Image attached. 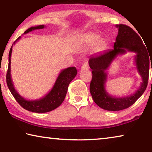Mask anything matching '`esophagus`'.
Segmentation results:
<instances>
[{
  "label": "esophagus",
  "mask_w": 152,
  "mask_h": 152,
  "mask_svg": "<svg viewBox=\"0 0 152 152\" xmlns=\"http://www.w3.org/2000/svg\"><path fill=\"white\" fill-rule=\"evenodd\" d=\"M88 65L87 63H84L81 67L82 70H88Z\"/></svg>",
  "instance_id": "obj_1"
}]
</instances>
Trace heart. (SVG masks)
<instances>
[{
    "mask_svg": "<svg viewBox=\"0 0 152 152\" xmlns=\"http://www.w3.org/2000/svg\"><path fill=\"white\" fill-rule=\"evenodd\" d=\"M99 35L96 33H91L83 36L82 39V43L85 46H92L96 43L97 50L101 49L104 45L103 40L99 39Z\"/></svg>",
    "mask_w": 152,
    "mask_h": 152,
    "instance_id": "obj_1",
    "label": "heart"
}]
</instances>
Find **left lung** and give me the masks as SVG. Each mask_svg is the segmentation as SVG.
<instances>
[{
    "mask_svg": "<svg viewBox=\"0 0 152 152\" xmlns=\"http://www.w3.org/2000/svg\"><path fill=\"white\" fill-rule=\"evenodd\" d=\"M115 26L118 28V35L114 43V48L92 55L88 60L92 74L90 84V92L92 99L99 107L111 111L127 109L143 94L148 86L151 60L148 48L146 49L141 37L134 30L123 24ZM127 51L136 53L135 63L138 73L142 78V82L135 93L130 96H110L105 89V83L107 79L106 70L117 55L124 54Z\"/></svg>",
    "mask_w": 152,
    "mask_h": 152,
    "instance_id": "1",
    "label": "left lung"
}]
</instances>
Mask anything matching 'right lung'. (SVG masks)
I'll return each instance as SVG.
<instances>
[{"label": "right lung", "mask_w": 152, "mask_h": 152, "mask_svg": "<svg viewBox=\"0 0 152 152\" xmlns=\"http://www.w3.org/2000/svg\"><path fill=\"white\" fill-rule=\"evenodd\" d=\"M45 25H43L31 27L25 31L24 34H26V33L35 29H43ZM20 39V37H18L17 39L13 43L9 53V67L6 78L9 89L18 103L23 109L29 110V111L37 113H43L54 110L62 103L64 99H65L67 91H68L69 84L75 78L77 73H78L76 68L75 67H69V68L61 70L60 74L58 75L57 79H56L52 88L43 97L37 100H33V101L24 99L23 97H22L18 93L16 89L15 88L11 74V58L12 45H15V43Z\"/></svg>", "instance_id": "right-lung-1"}]
</instances>
